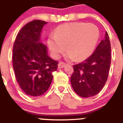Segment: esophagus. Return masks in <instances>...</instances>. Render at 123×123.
I'll list each match as a JSON object with an SVG mask.
<instances>
[{"label": "esophagus", "instance_id": "1", "mask_svg": "<svg viewBox=\"0 0 123 123\" xmlns=\"http://www.w3.org/2000/svg\"><path fill=\"white\" fill-rule=\"evenodd\" d=\"M66 63L64 62H60L58 64V68H64L66 65Z\"/></svg>", "mask_w": 123, "mask_h": 123}]
</instances>
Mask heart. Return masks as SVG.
Instances as JSON below:
<instances>
[{
    "label": "heart",
    "mask_w": 123,
    "mask_h": 123,
    "mask_svg": "<svg viewBox=\"0 0 123 123\" xmlns=\"http://www.w3.org/2000/svg\"><path fill=\"white\" fill-rule=\"evenodd\" d=\"M99 37L97 26L93 24L76 22L62 24L50 36L48 44L52 54L58 58L65 49L66 57L78 61L87 58L93 51Z\"/></svg>",
    "instance_id": "heart-1"
}]
</instances>
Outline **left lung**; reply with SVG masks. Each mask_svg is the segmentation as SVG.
<instances>
[{"instance_id":"1","label":"left lung","mask_w":123,"mask_h":123,"mask_svg":"<svg viewBox=\"0 0 123 123\" xmlns=\"http://www.w3.org/2000/svg\"><path fill=\"white\" fill-rule=\"evenodd\" d=\"M111 59V43L106 32L92 55L73 65L71 83L74 92L82 98L92 97L100 92L107 81Z\"/></svg>"}]
</instances>
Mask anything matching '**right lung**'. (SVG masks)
Returning a JSON list of instances; mask_svg holds the SVG:
<instances>
[{
	"label": "right lung",
	"instance_id": "right-lung-1",
	"mask_svg": "<svg viewBox=\"0 0 123 123\" xmlns=\"http://www.w3.org/2000/svg\"><path fill=\"white\" fill-rule=\"evenodd\" d=\"M46 22L34 20L25 25L17 36L13 46L12 64L16 79L23 91L38 96L47 91L57 70L58 62L47 54V47L40 42Z\"/></svg>",
	"mask_w": 123,
	"mask_h": 123
}]
</instances>
